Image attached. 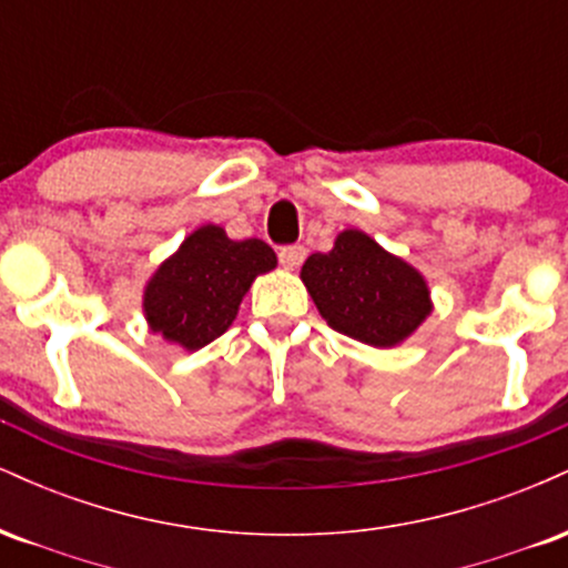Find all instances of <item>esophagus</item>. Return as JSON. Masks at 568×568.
Returning a JSON list of instances; mask_svg holds the SVG:
<instances>
[{"label": "esophagus", "instance_id": "obj_1", "mask_svg": "<svg viewBox=\"0 0 568 568\" xmlns=\"http://www.w3.org/2000/svg\"><path fill=\"white\" fill-rule=\"evenodd\" d=\"M304 256H306L304 245H285V247H280V253H277L280 264H283L285 270H296V266L304 262Z\"/></svg>", "mask_w": 568, "mask_h": 568}]
</instances>
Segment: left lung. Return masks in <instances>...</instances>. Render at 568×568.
Here are the masks:
<instances>
[{"mask_svg":"<svg viewBox=\"0 0 568 568\" xmlns=\"http://www.w3.org/2000/svg\"><path fill=\"white\" fill-rule=\"evenodd\" d=\"M302 280L331 328L371 347H395L433 312L425 277L361 230L312 253Z\"/></svg>","mask_w":568,"mask_h":568,"instance_id":"left-lung-1","label":"left lung"}]
</instances>
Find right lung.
Masks as SVG:
<instances>
[{
  "instance_id": "add662e5",
  "label": "right lung",
  "mask_w": 568,
  "mask_h": 568,
  "mask_svg": "<svg viewBox=\"0 0 568 568\" xmlns=\"http://www.w3.org/2000/svg\"><path fill=\"white\" fill-rule=\"evenodd\" d=\"M275 266L264 240H230L216 224L200 226L146 283L149 328L189 352L205 347L230 328L253 280Z\"/></svg>"
}]
</instances>
